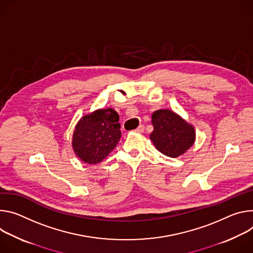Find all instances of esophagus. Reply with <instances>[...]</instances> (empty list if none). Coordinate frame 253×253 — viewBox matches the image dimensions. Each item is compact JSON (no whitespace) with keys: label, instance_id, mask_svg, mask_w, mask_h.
Wrapping results in <instances>:
<instances>
[{"label":"esophagus","instance_id":"34e87169","mask_svg":"<svg viewBox=\"0 0 253 253\" xmlns=\"http://www.w3.org/2000/svg\"><path fill=\"white\" fill-rule=\"evenodd\" d=\"M145 130V126H143V125H141V126H138L135 129H134V131H136V132H143Z\"/></svg>","mask_w":253,"mask_h":253}]
</instances>
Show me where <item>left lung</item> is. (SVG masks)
Returning a JSON list of instances; mask_svg holds the SVG:
<instances>
[{
    "label": "left lung",
    "instance_id": "8db88e82",
    "mask_svg": "<svg viewBox=\"0 0 253 253\" xmlns=\"http://www.w3.org/2000/svg\"><path fill=\"white\" fill-rule=\"evenodd\" d=\"M154 130L150 139L156 149L170 158L185 154L195 143V127L171 109H158L152 115Z\"/></svg>",
    "mask_w": 253,
    "mask_h": 253
}]
</instances>
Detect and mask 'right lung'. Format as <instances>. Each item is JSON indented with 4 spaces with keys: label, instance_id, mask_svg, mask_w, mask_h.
Listing matches in <instances>:
<instances>
[{
    "label": "right lung",
    "instance_id": "1",
    "mask_svg": "<svg viewBox=\"0 0 253 253\" xmlns=\"http://www.w3.org/2000/svg\"><path fill=\"white\" fill-rule=\"evenodd\" d=\"M120 117L114 108H99L83 116L75 126L72 149L83 163L96 165L114 151L122 136Z\"/></svg>",
    "mask_w": 253,
    "mask_h": 253
}]
</instances>
